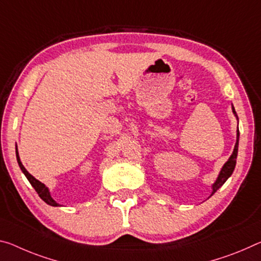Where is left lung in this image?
<instances>
[{
	"label": "left lung",
	"instance_id": "1",
	"mask_svg": "<svg viewBox=\"0 0 261 261\" xmlns=\"http://www.w3.org/2000/svg\"><path fill=\"white\" fill-rule=\"evenodd\" d=\"M232 111H233V114H234L236 117H237V114H236V110H234V108H233V106H232ZM237 119H238V117H237ZM238 142H239V130H237V140H236V145H234L232 154H231L230 158L227 159L226 163H225L224 165H223V167H222V169H221L220 174H218V177L216 179V181H215V182L213 184V186H212V187H213V192H212V195H210V196H213L214 194L217 192V189L221 188L222 186L224 185L225 181L231 176V174H232L233 169H234V167H236V161H237Z\"/></svg>",
	"mask_w": 261,
	"mask_h": 261
}]
</instances>
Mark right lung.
<instances>
[{
    "instance_id": "add662e5",
    "label": "right lung",
    "mask_w": 261,
    "mask_h": 261,
    "mask_svg": "<svg viewBox=\"0 0 261 261\" xmlns=\"http://www.w3.org/2000/svg\"><path fill=\"white\" fill-rule=\"evenodd\" d=\"M16 158H17V163L19 165L20 169H22V172L24 173V175L27 176V179L29 180V182L31 184L32 187H34L36 189V192L38 193V195H39V197L41 198V200H43L44 202H46L47 204L52 205V206H58V205H59V203H57V202L52 198L51 194H49V190H48V188L46 187V186H45L44 184H41L40 181L37 180L35 176H32L30 173L27 171L25 167L23 166V164L20 163V159H19V155H18V151H17V146H16Z\"/></svg>"
}]
</instances>
